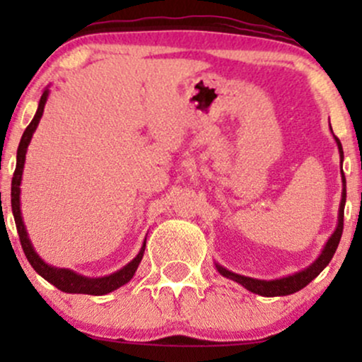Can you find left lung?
<instances>
[{
  "label": "left lung",
  "instance_id": "1",
  "mask_svg": "<svg viewBox=\"0 0 362 362\" xmlns=\"http://www.w3.org/2000/svg\"><path fill=\"white\" fill-rule=\"evenodd\" d=\"M335 141H337L340 158L344 160L342 144H340L337 136H335ZM340 163H342V161H340ZM342 182H344V185H346V177H344V172H342ZM344 206H346V187H344L342 201H340L337 230L334 231V235H332L330 240L327 242L325 248H323V252H322V255H320L317 262H315L313 265H310L306 271L294 274V276L282 277V279H276V281H260V279H252V277H245V276H240V274L230 272V271H226V269H223L221 265H216V267H218V271H219V274H221V276L228 277V279H233L236 282H240V284L245 286V288H247L248 291H252V293H255V294H260V296H269V298H271V296H286V294L296 293V291H300V289L305 288V286H308L310 282L313 281L315 277H317L318 274L322 272L328 264H330L332 257H334V253L339 247L340 236H342Z\"/></svg>",
  "mask_w": 362,
  "mask_h": 362
}]
</instances>
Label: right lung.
<instances>
[{
    "instance_id": "right-lung-1",
    "label": "right lung",
    "mask_w": 362,
    "mask_h": 362,
    "mask_svg": "<svg viewBox=\"0 0 362 362\" xmlns=\"http://www.w3.org/2000/svg\"><path fill=\"white\" fill-rule=\"evenodd\" d=\"M47 93H49V90H45L42 93V97H40L39 109H37L35 117L32 119V122L28 124L27 129H25L22 139H20V144H18V151H16V168L13 173V182H11V211H13V216H15L16 231H18L20 243H22L25 257H27V260L30 262L32 267L35 269V272L40 274L45 281H49L51 284L56 286L57 289L64 291V293L93 294V296H102V294L110 293V291L120 288V286H124L126 282L132 279V276H134V272H136V269H138L141 259H143L144 247H146V243L143 245V248H141L138 257H136L132 262H129L126 267L120 269L119 272L112 274V276H107V277H100V279H88V277L78 276L76 272L68 271V269L51 267V265L45 264L44 260H40V257L37 255L34 247H32L30 240H28L27 231H25V226L22 221V214H20V182H22L25 153H27V146H28V143H30L32 134H34L37 124H39L40 117H42L45 100H47Z\"/></svg>"
}]
</instances>
